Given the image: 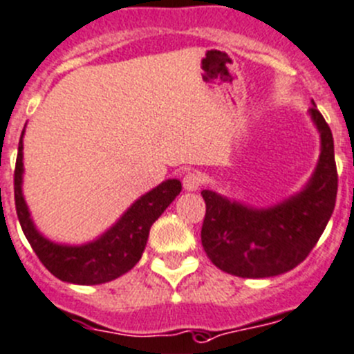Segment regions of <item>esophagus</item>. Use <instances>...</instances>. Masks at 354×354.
<instances>
[{
	"mask_svg": "<svg viewBox=\"0 0 354 354\" xmlns=\"http://www.w3.org/2000/svg\"><path fill=\"white\" fill-rule=\"evenodd\" d=\"M202 176L198 173H187L183 176V188L188 192L198 190L202 187Z\"/></svg>",
	"mask_w": 354,
	"mask_h": 354,
	"instance_id": "obj_1",
	"label": "esophagus"
}]
</instances>
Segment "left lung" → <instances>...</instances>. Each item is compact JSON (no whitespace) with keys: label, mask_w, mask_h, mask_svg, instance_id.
<instances>
[{"label":"left lung","mask_w":354,"mask_h":354,"mask_svg":"<svg viewBox=\"0 0 354 354\" xmlns=\"http://www.w3.org/2000/svg\"><path fill=\"white\" fill-rule=\"evenodd\" d=\"M322 136L313 178L301 194L270 209H250L202 190L205 216L201 239L212 264L242 279L277 277L303 263L317 245L335 207L334 138L324 115L310 111Z\"/></svg>","instance_id":"left-lung-1"}]
</instances>
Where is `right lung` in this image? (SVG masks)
<instances>
[{
    "label": "right lung",
    "mask_w": 354,
    "mask_h": 354,
    "mask_svg": "<svg viewBox=\"0 0 354 354\" xmlns=\"http://www.w3.org/2000/svg\"><path fill=\"white\" fill-rule=\"evenodd\" d=\"M24 135V131H22ZM22 136L19 142L13 192L20 226L44 268L58 280L79 286H97L115 280L135 266L145 250L150 226L180 195L181 183L167 180L140 197L122 218L98 240L86 245H58L44 239L32 225L22 195Z\"/></svg>",
    "instance_id": "1"
}]
</instances>
